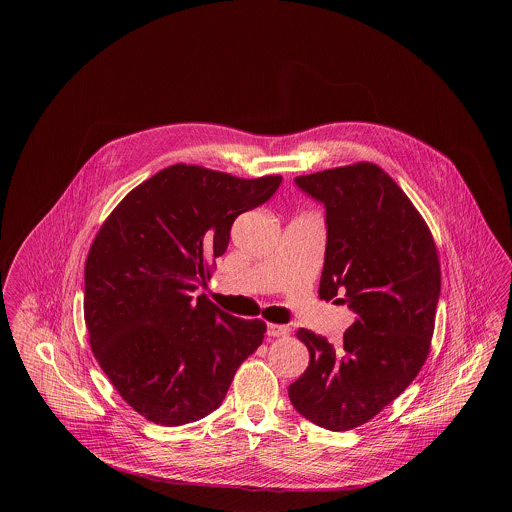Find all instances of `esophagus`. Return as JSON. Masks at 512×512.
Here are the masks:
<instances>
[{"label":"esophagus","mask_w":512,"mask_h":512,"mask_svg":"<svg viewBox=\"0 0 512 512\" xmlns=\"http://www.w3.org/2000/svg\"><path fill=\"white\" fill-rule=\"evenodd\" d=\"M267 334L270 338H284L290 334V326L286 324H268Z\"/></svg>","instance_id":"1"}]
</instances>
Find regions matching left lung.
I'll use <instances>...</instances> for the list:
<instances>
[{
  "label": "left lung",
  "instance_id": "left-lung-1",
  "mask_svg": "<svg viewBox=\"0 0 512 512\" xmlns=\"http://www.w3.org/2000/svg\"><path fill=\"white\" fill-rule=\"evenodd\" d=\"M326 207L320 299L357 315L340 345L301 328L307 370L288 388L297 413L353 430L399 397L428 359L439 290L438 249L411 199L374 163L297 176Z\"/></svg>",
  "mask_w": 512,
  "mask_h": 512
}]
</instances>
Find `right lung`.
Listing matches in <instances>:
<instances>
[{"label": "right lung", "mask_w": 512, "mask_h": 512, "mask_svg": "<svg viewBox=\"0 0 512 512\" xmlns=\"http://www.w3.org/2000/svg\"><path fill=\"white\" fill-rule=\"evenodd\" d=\"M280 182L178 163L136 186L101 224L84 267L90 347L147 420L182 426L213 413L263 343V320L232 317L192 292L211 278L236 217Z\"/></svg>", "instance_id": "1"}]
</instances>
